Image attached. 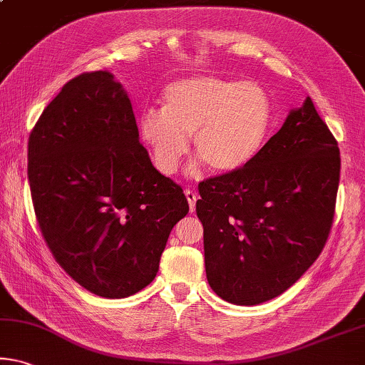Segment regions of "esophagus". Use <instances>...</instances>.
I'll use <instances>...</instances> for the list:
<instances>
[{"mask_svg": "<svg viewBox=\"0 0 365 365\" xmlns=\"http://www.w3.org/2000/svg\"><path fill=\"white\" fill-rule=\"evenodd\" d=\"M185 196H187V201H188V206H190V211H195L196 207V200H198V193L193 192V190L187 188L185 190Z\"/></svg>", "mask_w": 365, "mask_h": 365, "instance_id": "obj_1", "label": "esophagus"}]
</instances>
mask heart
I'll list each match as a JSON object with an SVG mask.
<instances>
[{
	"instance_id": "heart-1",
	"label": "heart",
	"mask_w": 365,
	"mask_h": 365,
	"mask_svg": "<svg viewBox=\"0 0 365 365\" xmlns=\"http://www.w3.org/2000/svg\"><path fill=\"white\" fill-rule=\"evenodd\" d=\"M271 123V103L255 83L216 76L173 81L162 92V110L148 108L138 118L141 141L160 173H175L188 151L214 173H232L257 158Z\"/></svg>"
}]
</instances>
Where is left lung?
<instances>
[{
    "label": "left lung",
    "mask_w": 365,
    "mask_h": 365,
    "mask_svg": "<svg viewBox=\"0 0 365 365\" xmlns=\"http://www.w3.org/2000/svg\"><path fill=\"white\" fill-rule=\"evenodd\" d=\"M339 148L310 97L250 164L200 183L207 282L235 305L287 291L325 247L339 185Z\"/></svg>",
    "instance_id": "obj_1"
}]
</instances>
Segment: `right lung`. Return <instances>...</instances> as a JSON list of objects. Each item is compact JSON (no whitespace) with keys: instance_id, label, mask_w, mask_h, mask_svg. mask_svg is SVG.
Masks as SVG:
<instances>
[{"instance_id":"add662e5","label":"right lung","mask_w":365,"mask_h":365,"mask_svg":"<svg viewBox=\"0 0 365 365\" xmlns=\"http://www.w3.org/2000/svg\"><path fill=\"white\" fill-rule=\"evenodd\" d=\"M27 159L40 230L61 268L101 297L146 287L188 201L140 144L113 74L84 73L63 86L29 136Z\"/></svg>"}]
</instances>
